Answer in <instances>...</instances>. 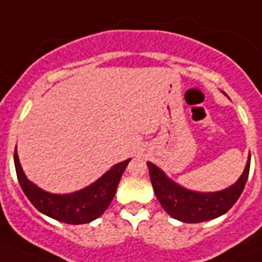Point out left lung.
Listing matches in <instances>:
<instances>
[{"label": "left lung", "instance_id": "left-lung-1", "mask_svg": "<svg viewBox=\"0 0 262 262\" xmlns=\"http://www.w3.org/2000/svg\"><path fill=\"white\" fill-rule=\"evenodd\" d=\"M154 191L168 215L183 223H201L224 215L239 199L250 170V155L244 172L234 185L213 193H200L175 183L158 166L148 162Z\"/></svg>", "mask_w": 262, "mask_h": 262}]
</instances>
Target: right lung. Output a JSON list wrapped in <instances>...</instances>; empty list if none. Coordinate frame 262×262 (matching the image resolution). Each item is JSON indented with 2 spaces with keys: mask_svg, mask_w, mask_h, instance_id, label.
<instances>
[{
  "mask_svg": "<svg viewBox=\"0 0 262 262\" xmlns=\"http://www.w3.org/2000/svg\"><path fill=\"white\" fill-rule=\"evenodd\" d=\"M14 167L24 194L43 215L67 224H84L103 215L114 199L119 179L130 159L117 163L90 186L69 194H54L42 190L27 178L14 149Z\"/></svg>",
  "mask_w": 262,
  "mask_h": 262,
  "instance_id": "1",
  "label": "right lung"
}]
</instances>
